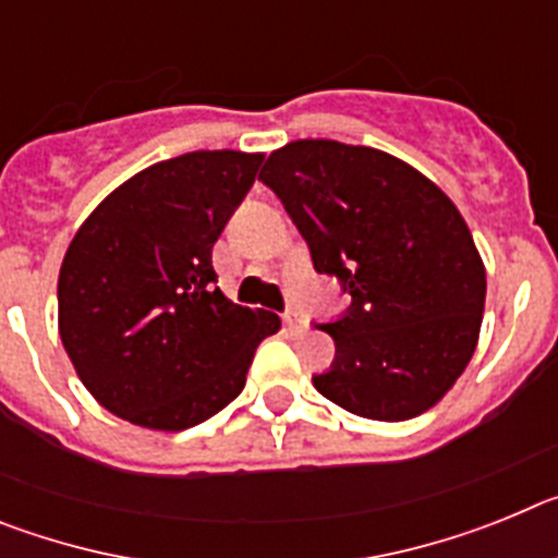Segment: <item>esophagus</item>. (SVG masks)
<instances>
[{
	"mask_svg": "<svg viewBox=\"0 0 558 558\" xmlns=\"http://www.w3.org/2000/svg\"><path fill=\"white\" fill-rule=\"evenodd\" d=\"M284 327L290 329L293 335L304 332V322H302V315L299 313H284Z\"/></svg>",
	"mask_w": 558,
	"mask_h": 558,
	"instance_id": "1",
	"label": "esophagus"
}]
</instances>
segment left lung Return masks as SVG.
I'll return each mask as SVG.
<instances>
[{
    "mask_svg": "<svg viewBox=\"0 0 558 558\" xmlns=\"http://www.w3.org/2000/svg\"><path fill=\"white\" fill-rule=\"evenodd\" d=\"M259 181L302 231L318 274L352 299L318 329L332 368L318 393L377 422L425 413L461 377L477 347L486 268L445 192L391 153L299 140L268 156Z\"/></svg>",
    "mask_w": 558,
    "mask_h": 558,
    "instance_id": "8db88e82",
    "label": "left lung"
}]
</instances>
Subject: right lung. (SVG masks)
Returning <instances> with one entry per match:
<instances>
[{
    "instance_id": "1",
    "label": "right lung",
    "mask_w": 558,
    "mask_h": 558,
    "mask_svg": "<svg viewBox=\"0 0 558 558\" xmlns=\"http://www.w3.org/2000/svg\"><path fill=\"white\" fill-rule=\"evenodd\" d=\"M263 153L195 150L159 161L97 206L58 276V329L88 393L147 430H186L245 388L268 310L215 288L211 245Z\"/></svg>"
}]
</instances>
